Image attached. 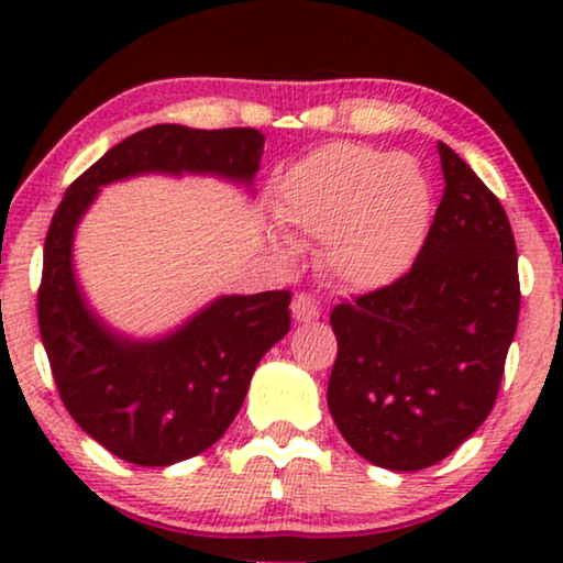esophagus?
<instances>
[{
	"mask_svg": "<svg viewBox=\"0 0 563 563\" xmlns=\"http://www.w3.org/2000/svg\"><path fill=\"white\" fill-rule=\"evenodd\" d=\"M291 314H295L297 322L318 320L320 318L318 299L312 295H305V291H299V295H295V299H291Z\"/></svg>",
	"mask_w": 563,
	"mask_h": 563,
	"instance_id": "obj_1",
	"label": "esophagus"
}]
</instances>
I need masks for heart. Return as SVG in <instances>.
Returning <instances> with one entry per match:
<instances>
[{"label": "heart", "instance_id": "b5f03b06", "mask_svg": "<svg viewBox=\"0 0 563 563\" xmlns=\"http://www.w3.org/2000/svg\"><path fill=\"white\" fill-rule=\"evenodd\" d=\"M433 195L418 161L364 143H325L289 168L279 212L299 235L325 238L338 284L372 291L397 282L426 243Z\"/></svg>", "mask_w": 563, "mask_h": 563}]
</instances>
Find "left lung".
Wrapping results in <instances>:
<instances>
[{"label": "left lung", "mask_w": 563, "mask_h": 563, "mask_svg": "<svg viewBox=\"0 0 563 563\" xmlns=\"http://www.w3.org/2000/svg\"><path fill=\"white\" fill-rule=\"evenodd\" d=\"M438 153L445 189L412 268L330 314V415L358 456L391 472L438 464L487 420L518 328L505 207L459 153Z\"/></svg>", "instance_id": "8db88e82"}]
</instances>
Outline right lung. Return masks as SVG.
<instances>
[{
  "instance_id": "right-lung-1",
  "label": "right lung",
  "mask_w": 563,
  "mask_h": 563,
  "mask_svg": "<svg viewBox=\"0 0 563 563\" xmlns=\"http://www.w3.org/2000/svg\"><path fill=\"white\" fill-rule=\"evenodd\" d=\"M264 141L253 128H145L89 166L53 214L37 289L53 379L84 433L128 464L168 466L220 441L258 361L287 335L291 295L220 297L161 341H130L84 302L71 264L74 230L99 187L135 174L189 172L253 184Z\"/></svg>"
}]
</instances>
